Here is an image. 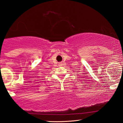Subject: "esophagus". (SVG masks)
I'll list each match as a JSON object with an SVG mask.
<instances>
[{
	"label": "esophagus",
	"instance_id": "esophagus-1",
	"mask_svg": "<svg viewBox=\"0 0 123 123\" xmlns=\"http://www.w3.org/2000/svg\"><path fill=\"white\" fill-rule=\"evenodd\" d=\"M59 65H60V66H62V63H59Z\"/></svg>",
	"mask_w": 123,
	"mask_h": 123
}]
</instances>
